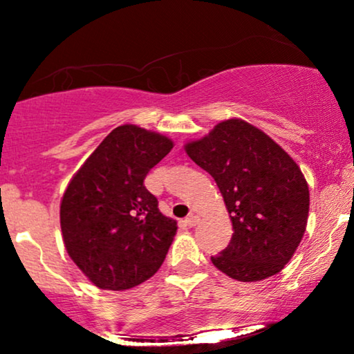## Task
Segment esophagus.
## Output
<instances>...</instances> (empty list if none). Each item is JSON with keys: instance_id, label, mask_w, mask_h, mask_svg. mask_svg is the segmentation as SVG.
Listing matches in <instances>:
<instances>
[{"instance_id": "esophagus-1", "label": "esophagus", "mask_w": 354, "mask_h": 354, "mask_svg": "<svg viewBox=\"0 0 354 354\" xmlns=\"http://www.w3.org/2000/svg\"><path fill=\"white\" fill-rule=\"evenodd\" d=\"M185 225H188V227H195L196 225V222H198V216L196 214H190V216H187L185 217Z\"/></svg>"}]
</instances>
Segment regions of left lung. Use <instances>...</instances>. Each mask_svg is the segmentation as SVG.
<instances>
[{"label": "left lung", "mask_w": 354, "mask_h": 354, "mask_svg": "<svg viewBox=\"0 0 354 354\" xmlns=\"http://www.w3.org/2000/svg\"><path fill=\"white\" fill-rule=\"evenodd\" d=\"M185 151L211 174L234 235L212 264L241 282L283 269L306 230L309 190L297 162L264 132L240 119L217 124Z\"/></svg>", "instance_id": "left-lung-1"}]
</instances>
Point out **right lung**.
I'll return each mask as SVG.
<instances>
[{
    "instance_id": "add662e5",
    "label": "right lung",
    "mask_w": 354,
    "mask_h": 354,
    "mask_svg": "<svg viewBox=\"0 0 354 354\" xmlns=\"http://www.w3.org/2000/svg\"><path fill=\"white\" fill-rule=\"evenodd\" d=\"M172 149L162 135L115 127L72 178L61 201L67 253L104 290H127L158 272L177 222L161 214L145 177Z\"/></svg>"
}]
</instances>
